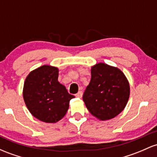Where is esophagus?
I'll return each mask as SVG.
<instances>
[{
	"mask_svg": "<svg viewBox=\"0 0 157 157\" xmlns=\"http://www.w3.org/2000/svg\"><path fill=\"white\" fill-rule=\"evenodd\" d=\"M75 96H76V97H77V98H81L82 96V91H80V92H77V94H75Z\"/></svg>",
	"mask_w": 157,
	"mask_h": 157,
	"instance_id": "obj_1",
	"label": "esophagus"
}]
</instances>
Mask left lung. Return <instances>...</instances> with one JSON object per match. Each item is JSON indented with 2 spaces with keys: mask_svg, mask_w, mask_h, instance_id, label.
Returning <instances> with one entry per match:
<instances>
[{
  "mask_svg": "<svg viewBox=\"0 0 157 157\" xmlns=\"http://www.w3.org/2000/svg\"><path fill=\"white\" fill-rule=\"evenodd\" d=\"M91 75L82 100L91 114L98 119H111L126 106L129 82L121 71L105 63L92 66Z\"/></svg>",
  "mask_w": 157,
  "mask_h": 157,
  "instance_id": "1",
  "label": "left lung"
}]
</instances>
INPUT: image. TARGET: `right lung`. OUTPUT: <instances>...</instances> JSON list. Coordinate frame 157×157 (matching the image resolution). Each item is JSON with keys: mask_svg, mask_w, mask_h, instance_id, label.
<instances>
[{"mask_svg": "<svg viewBox=\"0 0 157 157\" xmlns=\"http://www.w3.org/2000/svg\"><path fill=\"white\" fill-rule=\"evenodd\" d=\"M56 67L42 65L31 71L24 84L23 96L27 109L35 118L55 123L64 117L75 96L58 82Z\"/></svg>", "mask_w": 157, "mask_h": 157, "instance_id": "1", "label": "right lung"}]
</instances>
